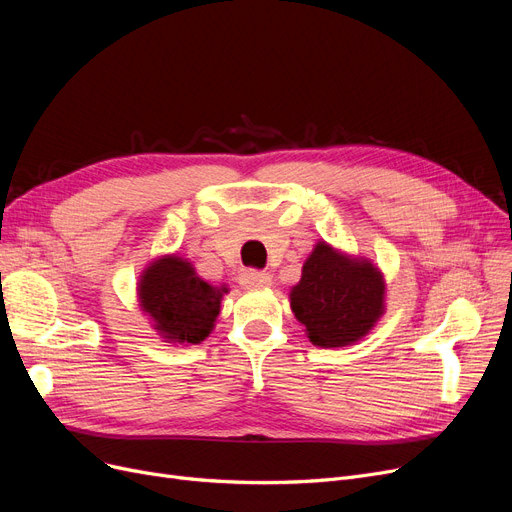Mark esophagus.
I'll list each match as a JSON object with an SVG mask.
<instances>
[{
	"instance_id": "esophagus-1",
	"label": "esophagus",
	"mask_w": 512,
	"mask_h": 512,
	"mask_svg": "<svg viewBox=\"0 0 512 512\" xmlns=\"http://www.w3.org/2000/svg\"><path fill=\"white\" fill-rule=\"evenodd\" d=\"M240 284L247 288H263L272 284V276L265 272H257V270H245L240 274Z\"/></svg>"
}]
</instances>
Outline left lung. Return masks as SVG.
Here are the masks:
<instances>
[{"label": "left lung", "mask_w": 512, "mask_h": 512, "mask_svg": "<svg viewBox=\"0 0 512 512\" xmlns=\"http://www.w3.org/2000/svg\"><path fill=\"white\" fill-rule=\"evenodd\" d=\"M290 307L313 344H353L384 313V280L369 261L348 259L319 242L290 292Z\"/></svg>", "instance_id": "obj_1"}]
</instances>
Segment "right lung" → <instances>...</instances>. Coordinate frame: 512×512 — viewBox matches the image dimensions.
Returning <instances> with one entry per match:
<instances>
[{"mask_svg":"<svg viewBox=\"0 0 512 512\" xmlns=\"http://www.w3.org/2000/svg\"><path fill=\"white\" fill-rule=\"evenodd\" d=\"M224 292L226 288L207 284L191 263L178 257L155 261L139 282L141 307L155 321V330L188 344H199L209 336Z\"/></svg>","mask_w":512,"mask_h":512,"instance_id":"add662e5","label":"right lung"}]
</instances>
